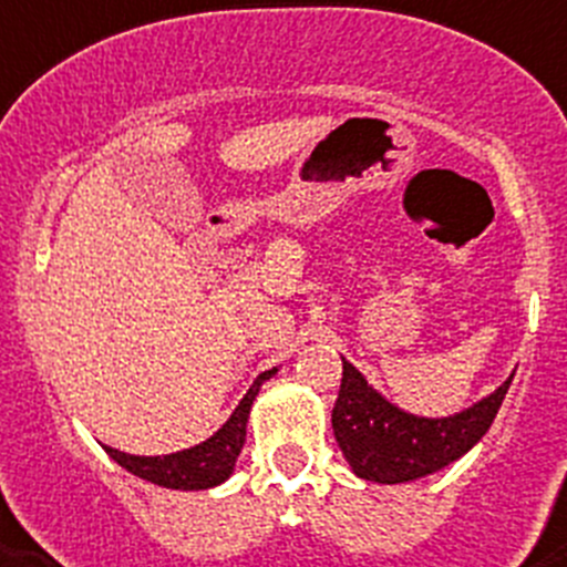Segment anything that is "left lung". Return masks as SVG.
Here are the masks:
<instances>
[{
    "mask_svg": "<svg viewBox=\"0 0 567 567\" xmlns=\"http://www.w3.org/2000/svg\"><path fill=\"white\" fill-rule=\"evenodd\" d=\"M344 362V359H341ZM512 377L492 394L447 417L412 414L382 396L377 388L344 362L341 391L332 409V432L347 465L371 483L396 485L430 476L456 462L483 439L497 417Z\"/></svg>",
    "mask_w": 567,
    "mask_h": 567,
    "instance_id": "left-lung-1",
    "label": "left lung"
}]
</instances>
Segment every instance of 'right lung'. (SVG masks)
<instances>
[{"label":"right lung","instance_id":"1","mask_svg":"<svg viewBox=\"0 0 567 567\" xmlns=\"http://www.w3.org/2000/svg\"><path fill=\"white\" fill-rule=\"evenodd\" d=\"M274 371L258 373L256 382L249 385L235 412L229 414V421L223 423L220 430L214 432L212 439L199 441L188 450H176L167 456H132L123 450L105 447L120 467H126L128 474L141 476L146 483L162 485V488H176V492H203V488H214V485L226 483L235 471V462L240 456V447L247 441V421L252 400L258 396V388L265 385L267 379L274 377Z\"/></svg>","mask_w":567,"mask_h":567}]
</instances>
